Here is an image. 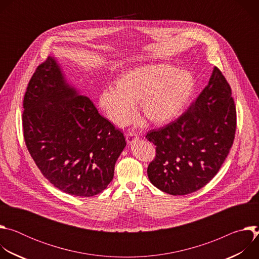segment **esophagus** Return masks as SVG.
I'll list each match as a JSON object with an SVG mask.
<instances>
[{
	"instance_id": "1",
	"label": "esophagus",
	"mask_w": 259,
	"mask_h": 259,
	"mask_svg": "<svg viewBox=\"0 0 259 259\" xmlns=\"http://www.w3.org/2000/svg\"><path fill=\"white\" fill-rule=\"evenodd\" d=\"M137 139H138V136L134 132H129L128 134H126V140H127L128 144H132Z\"/></svg>"
}]
</instances>
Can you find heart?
Masks as SVG:
<instances>
[{"mask_svg":"<svg viewBox=\"0 0 259 259\" xmlns=\"http://www.w3.org/2000/svg\"><path fill=\"white\" fill-rule=\"evenodd\" d=\"M196 89L194 73L167 63L146 64L119 76L115 88L107 87L98 96V105L117 126L128 124L137 102L151 123L163 125L182 114Z\"/></svg>","mask_w":259,"mask_h":259,"instance_id":"heart-1","label":"heart"}]
</instances>
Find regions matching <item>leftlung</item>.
<instances>
[{
	"mask_svg": "<svg viewBox=\"0 0 259 259\" xmlns=\"http://www.w3.org/2000/svg\"><path fill=\"white\" fill-rule=\"evenodd\" d=\"M232 90L215 66L208 85L188 112L170 124L147 132L156 158L147 176L156 188L173 196L202 189L226 161L236 132Z\"/></svg>",
	"mask_w": 259,
	"mask_h": 259,
	"instance_id": "1",
	"label": "left lung"
}]
</instances>
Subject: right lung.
Segmentation results:
<instances>
[{
  "label": "right lung",
  "instance_id": "add662e5",
  "mask_svg": "<svg viewBox=\"0 0 259 259\" xmlns=\"http://www.w3.org/2000/svg\"><path fill=\"white\" fill-rule=\"evenodd\" d=\"M23 108L27 150L55 188L78 197H93L106 189L125 137L66 81L55 57L36 67Z\"/></svg>",
  "mask_w": 259,
  "mask_h": 259
}]
</instances>
